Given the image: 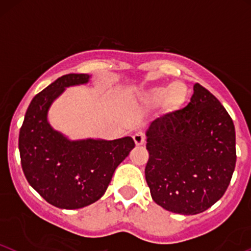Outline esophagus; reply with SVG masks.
Masks as SVG:
<instances>
[{"label": "esophagus", "instance_id": "1", "mask_svg": "<svg viewBox=\"0 0 251 251\" xmlns=\"http://www.w3.org/2000/svg\"><path fill=\"white\" fill-rule=\"evenodd\" d=\"M133 141H134V143H136V146H142V144H144V142H146V134H144L143 132H141V131L137 133H134Z\"/></svg>", "mask_w": 251, "mask_h": 251}]
</instances>
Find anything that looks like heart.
I'll return each mask as SVG.
<instances>
[{
    "label": "heart",
    "instance_id": "b5f03b06",
    "mask_svg": "<svg viewBox=\"0 0 251 251\" xmlns=\"http://www.w3.org/2000/svg\"><path fill=\"white\" fill-rule=\"evenodd\" d=\"M186 99H188V88L180 81H176L171 85L154 86L148 89L142 95L144 103L155 105L159 104L163 100V104L170 110L179 109L185 103Z\"/></svg>",
    "mask_w": 251,
    "mask_h": 251
}]
</instances>
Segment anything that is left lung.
I'll list each match as a JSON object with an SVG mask.
<instances>
[{"label":"left lung","instance_id":"1","mask_svg":"<svg viewBox=\"0 0 251 251\" xmlns=\"http://www.w3.org/2000/svg\"><path fill=\"white\" fill-rule=\"evenodd\" d=\"M146 180L155 203L172 213L204 212L225 194L236 167V132L224 105L199 83L183 109L147 131Z\"/></svg>","mask_w":251,"mask_h":251}]
</instances>
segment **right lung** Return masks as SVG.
Here are the masks:
<instances>
[{
	"label": "right lung",
	"instance_id": "1",
	"mask_svg": "<svg viewBox=\"0 0 251 251\" xmlns=\"http://www.w3.org/2000/svg\"><path fill=\"white\" fill-rule=\"evenodd\" d=\"M89 78L75 73L57 78L33 97L20 127L21 167L28 184L62 209H78L101 199L115 168L134 148L131 137L68 141L49 125L52 101L65 88L88 83Z\"/></svg>",
	"mask_w": 251,
	"mask_h": 251
}]
</instances>
